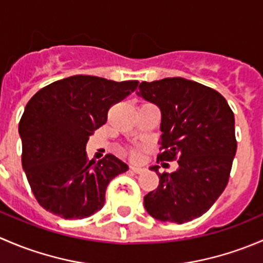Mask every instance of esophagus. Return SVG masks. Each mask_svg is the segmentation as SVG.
Returning <instances> with one entry per match:
<instances>
[{
	"label": "esophagus",
	"mask_w": 263,
	"mask_h": 263,
	"mask_svg": "<svg viewBox=\"0 0 263 263\" xmlns=\"http://www.w3.org/2000/svg\"><path fill=\"white\" fill-rule=\"evenodd\" d=\"M131 171L134 172V173H142L144 172V168H141V166H136V165H132L131 166Z\"/></svg>",
	"instance_id": "obj_1"
}]
</instances>
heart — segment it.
Returning a JSON list of instances; mask_svg holds the SVG:
<instances>
[{
	"mask_svg": "<svg viewBox=\"0 0 263 263\" xmlns=\"http://www.w3.org/2000/svg\"><path fill=\"white\" fill-rule=\"evenodd\" d=\"M128 154H129V156H131V158H134V159L139 156V151H137L136 148H129Z\"/></svg>",
	"mask_w": 263,
	"mask_h": 263,
	"instance_id": "1",
	"label": "heart"
}]
</instances>
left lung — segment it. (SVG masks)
Segmentation results:
<instances>
[{"instance_id": "left-lung-1", "label": "left lung", "mask_w": 263, "mask_h": 263, "mask_svg": "<svg viewBox=\"0 0 263 263\" xmlns=\"http://www.w3.org/2000/svg\"><path fill=\"white\" fill-rule=\"evenodd\" d=\"M137 95L160 108L158 161L178 163L173 173L151 166L159 185L144 197L145 209L160 221L183 224L200 217L229 181L237 153L234 113L216 90L183 78L142 81Z\"/></svg>"}]
</instances>
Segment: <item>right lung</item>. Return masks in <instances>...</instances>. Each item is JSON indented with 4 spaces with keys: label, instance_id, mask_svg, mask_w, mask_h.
I'll list each match as a JSON object with an SVG mask.
<instances>
[{
    "label": "right lung",
    "instance_id": "1",
    "mask_svg": "<svg viewBox=\"0 0 263 263\" xmlns=\"http://www.w3.org/2000/svg\"><path fill=\"white\" fill-rule=\"evenodd\" d=\"M137 84L76 75L47 85L29 100L18 123L21 161L42 208L68 220L103 208L109 182L128 166L112 154L89 161L86 142Z\"/></svg>",
    "mask_w": 263,
    "mask_h": 263
}]
</instances>
